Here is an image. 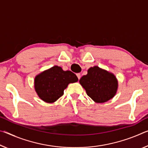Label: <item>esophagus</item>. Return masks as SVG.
Returning a JSON list of instances; mask_svg holds the SVG:
<instances>
[{
	"instance_id": "34e87169",
	"label": "esophagus",
	"mask_w": 148,
	"mask_h": 148,
	"mask_svg": "<svg viewBox=\"0 0 148 148\" xmlns=\"http://www.w3.org/2000/svg\"><path fill=\"white\" fill-rule=\"evenodd\" d=\"M76 76H77V77H78V79H80V77H81V75H80V74H79V73H77V74H76Z\"/></svg>"
}]
</instances>
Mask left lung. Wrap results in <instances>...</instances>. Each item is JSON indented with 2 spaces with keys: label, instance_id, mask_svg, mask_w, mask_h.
I'll use <instances>...</instances> for the list:
<instances>
[{
  "label": "left lung",
  "instance_id": "left-lung-1",
  "mask_svg": "<svg viewBox=\"0 0 148 148\" xmlns=\"http://www.w3.org/2000/svg\"><path fill=\"white\" fill-rule=\"evenodd\" d=\"M89 97L96 103H105L115 95L118 81L115 76L95 66L88 70L79 81Z\"/></svg>",
  "mask_w": 148,
  "mask_h": 148
}]
</instances>
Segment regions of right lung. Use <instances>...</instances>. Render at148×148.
<instances>
[{
	"label": "right lung",
	"mask_w": 148,
	"mask_h": 148,
	"mask_svg": "<svg viewBox=\"0 0 148 148\" xmlns=\"http://www.w3.org/2000/svg\"><path fill=\"white\" fill-rule=\"evenodd\" d=\"M78 80L73 72L70 70L64 71L61 67L54 66L36 76L35 90L41 99L51 103L64 94V90L69 84Z\"/></svg>",
	"instance_id": "add662e5"
}]
</instances>
